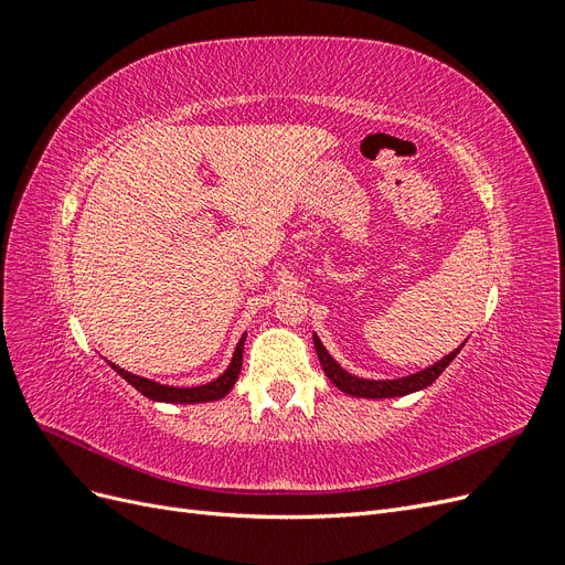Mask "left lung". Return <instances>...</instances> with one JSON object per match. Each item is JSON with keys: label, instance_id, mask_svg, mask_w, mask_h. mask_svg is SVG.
Segmentation results:
<instances>
[{"label": "left lung", "instance_id": "8db88e82", "mask_svg": "<svg viewBox=\"0 0 565 565\" xmlns=\"http://www.w3.org/2000/svg\"><path fill=\"white\" fill-rule=\"evenodd\" d=\"M313 344H316V353L320 358V365H322L324 374H328V380L339 391H344V393H349V396H355V398H396V396H407V393H415V391L431 386L440 377V372L455 361V355L459 353V349L465 347V344H461L459 349H455L452 353L443 358V361L429 365L422 372L409 374V377H401V380H361V377H355V374H349L344 367H341L334 361V358L328 353V349L322 347V341L316 334H313Z\"/></svg>", "mask_w": 565, "mask_h": 565}]
</instances>
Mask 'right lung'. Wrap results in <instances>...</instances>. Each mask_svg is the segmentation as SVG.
Here are the masks:
<instances>
[{
    "label": "right lung",
    "instance_id": "add662e5",
    "mask_svg": "<svg viewBox=\"0 0 565 565\" xmlns=\"http://www.w3.org/2000/svg\"><path fill=\"white\" fill-rule=\"evenodd\" d=\"M243 349H245V334L241 337V341H237L235 347V353H233V361L231 365L226 367V372L221 374V377H216L214 382L210 384H202V386H193V388H179V386H167V384H158L152 380H146V377H139V374H131L122 367H117L115 363H108L119 377L127 380L136 391H141L146 398L150 401H160V403H210V401H218L224 398L226 393L233 388L237 374H241V367H243Z\"/></svg>",
    "mask_w": 565,
    "mask_h": 565
}]
</instances>
